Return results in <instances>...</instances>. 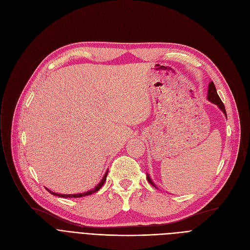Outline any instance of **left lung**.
<instances>
[{"instance_id": "left-lung-1", "label": "left lung", "mask_w": 250, "mask_h": 250, "mask_svg": "<svg viewBox=\"0 0 250 250\" xmlns=\"http://www.w3.org/2000/svg\"><path fill=\"white\" fill-rule=\"evenodd\" d=\"M207 99H208V101H211L213 104L217 105V106L222 110V112L224 113V114H225V116L227 117V113H226L225 106H224V104H223L222 100L220 99V97H219V95H218V93H217V90H216V87H215V85H214L213 81H211V82H209V84H208ZM147 179H148V181L151 183V185H152L154 188H157L156 185H155V183L153 182V180L150 178V175H149L148 173H147Z\"/></svg>"}]
</instances>
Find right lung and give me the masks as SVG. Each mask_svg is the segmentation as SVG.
I'll return each mask as SVG.
<instances>
[{
    "instance_id": "add662e5",
    "label": "right lung",
    "mask_w": 250,
    "mask_h": 250,
    "mask_svg": "<svg viewBox=\"0 0 250 250\" xmlns=\"http://www.w3.org/2000/svg\"><path fill=\"white\" fill-rule=\"evenodd\" d=\"M107 173H108V170H106V172H105V174L103 175L102 179L100 180V182L98 183V185H97V186H96L94 188H92V189H90V190H88V191H85V192H82V193H76V194H62V193H57V192L51 191V190H49L48 188H46V189H47V191H48L49 193L54 194V195H58V196H61V198H82V196H85V195H89V194H92V193H94V192L98 191V190H99V189L102 188V186L104 185V182L106 181Z\"/></svg>"
}]
</instances>
